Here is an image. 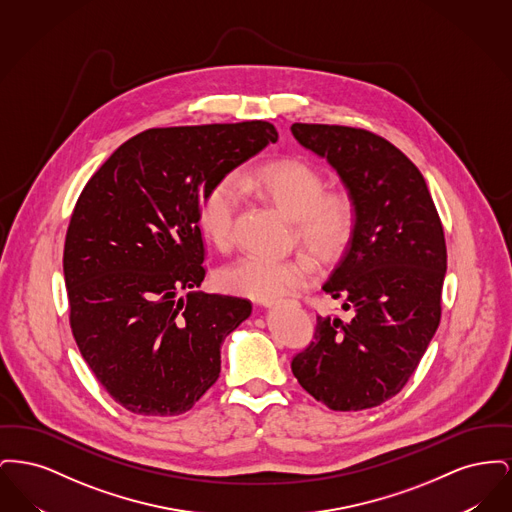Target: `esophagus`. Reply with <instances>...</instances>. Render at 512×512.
<instances>
[{
  "label": "esophagus",
  "mask_w": 512,
  "mask_h": 512,
  "mask_svg": "<svg viewBox=\"0 0 512 512\" xmlns=\"http://www.w3.org/2000/svg\"><path fill=\"white\" fill-rule=\"evenodd\" d=\"M263 305H265V307H274L276 301H263Z\"/></svg>",
  "instance_id": "esophagus-1"
}]
</instances>
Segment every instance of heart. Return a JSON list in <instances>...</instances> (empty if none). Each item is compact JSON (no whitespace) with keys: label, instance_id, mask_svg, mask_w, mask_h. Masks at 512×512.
Here are the masks:
<instances>
[{"label":"heart","instance_id":"b5f03b06","mask_svg":"<svg viewBox=\"0 0 512 512\" xmlns=\"http://www.w3.org/2000/svg\"><path fill=\"white\" fill-rule=\"evenodd\" d=\"M240 190L265 195L295 219L301 242L322 259L338 257L349 242L357 209L347 192H324L322 172L301 159L270 161L240 172L238 178L215 182L199 203L197 222L203 236L220 249L234 240ZM315 265L305 255L268 257L247 253L220 268L219 284L226 292L272 301L315 280Z\"/></svg>","mask_w":512,"mask_h":512}]
</instances>
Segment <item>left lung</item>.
Here are the masks:
<instances>
[{
	"instance_id": "8db88e82",
	"label": "left lung",
	"mask_w": 512,
	"mask_h": 512,
	"mask_svg": "<svg viewBox=\"0 0 512 512\" xmlns=\"http://www.w3.org/2000/svg\"><path fill=\"white\" fill-rule=\"evenodd\" d=\"M353 197L357 219L322 290L351 318L317 317L293 357L301 388L332 411L378 407L405 388L441 318L447 247L438 209L413 161L382 136L338 124H292Z\"/></svg>"
}]
</instances>
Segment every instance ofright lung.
Instances as JSON below:
<instances>
[{
    "mask_svg": "<svg viewBox=\"0 0 512 512\" xmlns=\"http://www.w3.org/2000/svg\"><path fill=\"white\" fill-rule=\"evenodd\" d=\"M276 140L267 121L149 128L84 186L63 251L69 320L126 411L186 413L217 382L220 345L251 301L194 292L205 278L197 211L215 182Z\"/></svg>",
    "mask_w": 512,
    "mask_h": 512,
    "instance_id": "obj_1",
    "label": "right lung"
}]
</instances>
